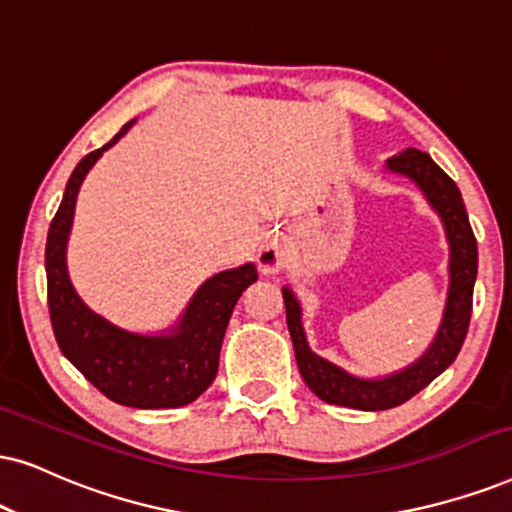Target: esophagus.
I'll list each match as a JSON object with an SVG mask.
<instances>
[{
	"label": "esophagus",
	"mask_w": 512,
	"mask_h": 512,
	"mask_svg": "<svg viewBox=\"0 0 512 512\" xmlns=\"http://www.w3.org/2000/svg\"><path fill=\"white\" fill-rule=\"evenodd\" d=\"M257 262H260V267L264 271H276L283 264V250L278 248L276 243H271V245H267V248L260 250V255H257Z\"/></svg>",
	"instance_id": "34e87169"
}]
</instances>
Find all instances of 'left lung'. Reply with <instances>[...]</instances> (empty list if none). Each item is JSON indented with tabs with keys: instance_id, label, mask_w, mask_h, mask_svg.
<instances>
[{
	"instance_id": "1",
	"label": "left lung",
	"mask_w": 512,
	"mask_h": 512,
	"mask_svg": "<svg viewBox=\"0 0 512 512\" xmlns=\"http://www.w3.org/2000/svg\"><path fill=\"white\" fill-rule=\"evenodd\" d=\"M387 167L416 181L432 208L442 217L446 238H449V297H446L444 321L428 352L416 364L394 375H387L383 380L354 378L342 368L328 364L326 359L316 357L309 349L302 331L300 304H297L295 295L288 288H283L288 331L290 338H293L297 368H300L304 383L326 404L349 406V409L359 411H385L404 404L454 364L465 342V335H468L472 288H475L477 276V241L470 229L468 212H465L461 191H458L454 179L428 153L418 151V148H406L404 153L394 155V158L387 160Z\"/></svg>"
}]
</instances>
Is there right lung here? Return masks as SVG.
<instances>
[{"label":"right lung","instance_id":"right-lung-1","mask_svg":"<svg viewBox=\"0 0 512 512\" xmlns=\"http://www.w3.org/2000/svg\"><path fill=\"white\" fill-rule=\"evenodd\" d=\"M132 125L134 120L106 146L84 155L70 174L44 252L49 316L61 352L101 394L132 409H177L196 401L215 380L226 323L243 290L257 281V269L255 264H243L208 278L170 335L122 331L77 297L66 269L77 191L101 153Z\"/></svg>","mask_w":512,"mask_h":512}]
</instances>
